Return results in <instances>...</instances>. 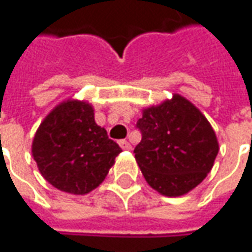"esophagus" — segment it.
Instances as JSON below:
<instances>
[{"instance_id":"esophagus-1","label":"esophagus","mask_w":252,"mask_h":252,"mask_svg":"<svg viewBox=\"0 0 252 252\" xmlns=\"http://www.w3.org/2000/svg\"><path fill=\"white\" fill-rule=\"evenodd\" d=\"M120 146L123 148V149H126V151H129L132 146H131V143L128 142L126 139H123V141H120Z\"/></svg>"}]
</instances>
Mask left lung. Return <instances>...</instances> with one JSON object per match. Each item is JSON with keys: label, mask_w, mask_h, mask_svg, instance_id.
I'll return each mask as SVG.
<instances>
[{"label": "left lung", "mask_w": 252, "mask_h": 252, "mask_svg": "<svg viewBox=\"0 0 252 252\" xmlns=\"http://www.w3.org/2000/svg\"><path fill=\"white\" fill-rule=\"evenodd\" d=\"M136 128L142 139L134 149L146 183L166 196L194 189L212 170L218 138L204 114L186 97L174 94L142 111Z\"/></svg>", "instance_id": "obj_1"}]
</instances>
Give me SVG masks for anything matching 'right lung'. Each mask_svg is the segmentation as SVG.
Here are the masks:
<instances>
[{
  "mask_svg": "<svg viewBox=\"0 0 252 252\" xmlns=\"http://www.w3.org/2000/svg\"><path fill=\"white\" fill-rule=\"evenodd\" d=\"M121 148L94 123L86 101L66 100L40 124L32 155L41 176L57 189L83 195L106 178Z\"/></svg>",
  "mask_w": 252,
  "mask_h": 252,
  "instance_id": "1",
  "label": "right lung"
}]
</instances>
